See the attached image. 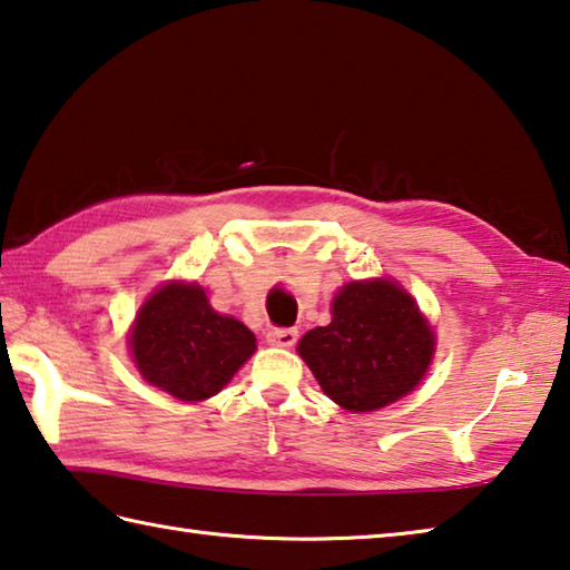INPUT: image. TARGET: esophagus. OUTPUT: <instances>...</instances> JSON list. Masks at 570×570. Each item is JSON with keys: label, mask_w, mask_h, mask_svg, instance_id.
<instances>
[{"label": "esophagus", "mask_w": 570, "mask_h": 570, "mask_svg": "<svg viewBox=\"0 0 570 570\" xmlns=\"http://www.w3.org/2000/svg\"><path fill=\"white\" fill-rule=\"evenodd\" d=\"M267 342H271L273 347H293L297 342V330L293 327H273L267 332Z\"/></svg>", "instance_id": "obj_1"}]
</instances>
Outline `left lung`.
Masks as SVG:
<instances>
[{
	"instance_id": "1",
	"label": "left lung",
	"mask_w": 570,
	"mask_h": 570,
	"mask_svg": "<svg viewBox=\"0 0 570 570\" xmlns=\"http://www.w3.org/2000/svg\"><path fill=\"white\" fill-rule=\"evenodd\" d=\"M297 352L332 402L374 412L422 382L434 332L400 283L354 281L332 299L330 325L309 330Z\"/></svg>"
}]
</instances>
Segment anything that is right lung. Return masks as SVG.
<instances>
[{
	"instance_id": "1",
	"label": "right lung",
	"mask_w": 570,
	"mask_h": 570,
	"mask_svg": "<svg viewBox=\"0 0 570 570\" xmlns=\"http://www.w3.org/2000/svg\"><path fill=\"white\" fill-rule=\"evenodd\" d=\"M128 345L141 377L180 402L218 394L255 352L240 320L210 307L198 283L158 287L138 309Z\"/></svg>"
}]
</instances>
